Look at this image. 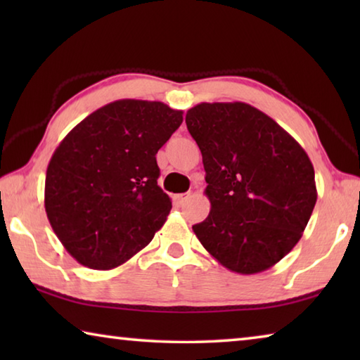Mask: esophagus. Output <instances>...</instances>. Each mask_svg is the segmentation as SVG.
<instances>
[{"label": "esophagus", "mask_w": 360, "mask_h": 360, "mask_svg": "<svg viewBox=\"0 0 360 360\" xmlns=\"http://www.w3.org/2000/svg\"><path fill=\"white\" fill-rule=\"evenodd\" d=\"M191 198V192H186V193H178L174 195V202L178 205H182L184 202H187V200Z\"/></svg>", "instance_id": "1"}]
</instances>
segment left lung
Segmentation results:
<instances>
[{
  "label": "left lung",
  "instance_id": "8db88e82",
  "mask_svg": "<svg viewBox=\"0 0 360 360\" xmlns=\"http://www.w3.org/2000/svg\"><path fill=\"white\" fill-rule=\"evenodd\" d=\"M186 124L202 150L211 203L195 235L230 271L268 270L302 238L318 200L308 154L248 103H200Z\"/></svg>",
  "mask_w": 360,
  "mask_h": 360
}]
</instances>
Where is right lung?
I'll use <instances>...</instances> for the list:
<instances>
[{
    "mask_svg": "<svg viewBox=\"0 0 360 360\" xmlns=\"http://www.w3.org/2000/svg\"><path fill=\"white\" fill-rule=\"evenodd\" d=\"M182 124L162 101L117 100L72 129L49 162L44 206L66 251L111 270L162 229L172 200L157 184L155 154Z\"/></svg>",
    "mask_w": 360,
    "mask_h": 360,
    "instance_id": "obj_1",
    "label": "right lung"
}]
</instances>
